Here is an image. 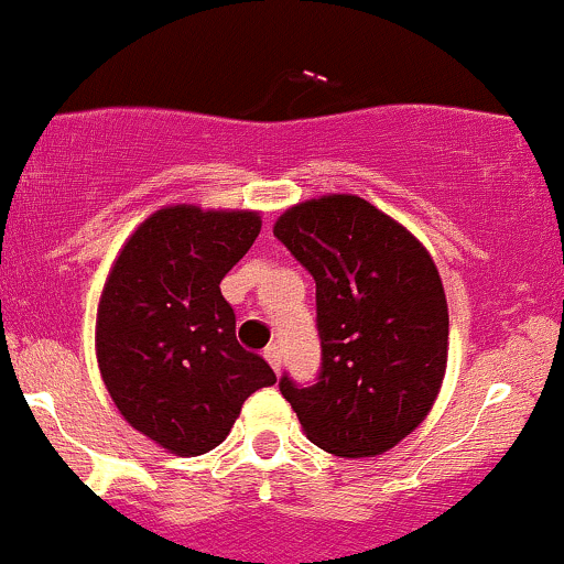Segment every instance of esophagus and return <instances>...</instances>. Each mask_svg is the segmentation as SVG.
<instances>
[{
	"instance_id": "34e87169",
	"label": "esophagus",
	"mask_w": 564,
	"mask_h": 564,
	"mask_svg": "<svg viewBox=\"0 0 564 564\" xmlns=\"http://www.w3.org/2000/svg\"><path fill=\"white\" fill-rule=\"evenodd\" d=\"M263 358L271 364V367H274V371H280V367H282V350H280V345H269V347H265Z\"/></svg>"
}]
</instances>
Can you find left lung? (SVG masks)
<instances>
[{
    "instance_id": "left-lung-1",
    "label": "left lung",
    "mask_w": 564,
    "mask_h": 564,
    "mask_svg": "<svg viewBox=\"0 0 564 564\" xmlns=\"http://www.w3.org/2000/svg\"><path fill=\"white\" fill-rule=\"evenodd\" d=\"M274 236L315 276L323 371L280 391L317 448L380 456L415 432L448 367V301L432 254L358 195H321L280 214Z\"/></svg>"
}]
</instances>
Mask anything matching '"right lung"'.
Here are the masks:
<instances>
[{
	"mask_svg": "<svg viewBox=\"0 0 564 564\" xmlns=\"http://www.w3.org/2000/svg\"><path fill=\"white\" fill-rule=\"evenodd\" d=\"M260 212L162 206L116 254L97 304V367L132 429L176 456L217 448L276 375L236 341L219 282L260 234Z\"/></svg>",
	"mask_w": 564,
	"mask_h": 564,
	"instance_id": "obj_1",
	"label": "right lung"
}]
</instances>
